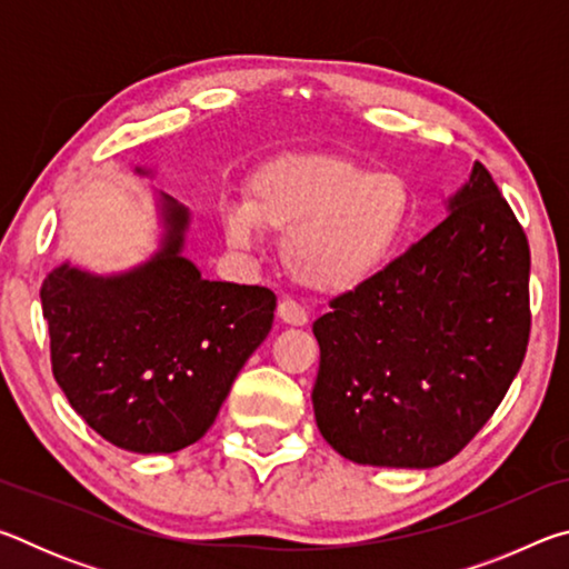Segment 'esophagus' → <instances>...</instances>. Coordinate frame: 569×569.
I'll use <instances>...</instances> for the list:
<instances>
[{
	"mask_svg": "<svg viewBox=\"0 0 569 569\" xmlns=\"http://www.w3.org/2000/svg\"><path fill=\"white\" fill-rule=\"evenodd\" d=\"M278 319L288 326H306L308 323V313L303 306H298L293 298H283L281 303H278Z\"/></svg>",
	"mask_w": 569,
	"mask_h": 569,
	"instance_id": "esophagus-1",
	"label": "esophagus"
}]
</instances>
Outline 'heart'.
Masks as SVG:
<instances>
[{"mask_svg":"<svg viewBox=\"0 0 569 569\" xmlns=\"http://www.w3.org/2000/svg\"><path fill=\"white\" fill-rule=\"evenodd\" d=\"M413 192L393 170L311 152L268 162L248 203L223 206L230 246L253 248L263 228L286 233L288 273L316 293H349L401 253L413 226Z\"/></svg>","mask_w":569,"mask_h":569,"instance_id":"b5f03b06","label":"heart"}]
</instances>
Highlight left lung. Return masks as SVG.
Here are the masks:
<instances>
[{
	"instance_id": "8db88e82",
	"label": "left lung",
	"mask_w": 569,
	"mask_h": 569,
	"mask_svg": "<svg viewBox=\"0 0 569 569\" xmlns=\"http://www.w3.org/2000/svg\"><path fill=\"white\" fill-rule=\"evenodd\" d=\"M313 323V413L356 465L429 469L502 403L529 341V243L475 162L449 216Z\"/></svg>"
}]
</instances>
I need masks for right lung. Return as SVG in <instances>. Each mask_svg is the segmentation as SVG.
Here are the masks:
<instances>
[{
  "mask_svg": "<svg viewBox=\"0 0 569 569\" xmlns=\"http://www.w3.org/2000/svg\"><path fill=\"white\" fill-rule=\"evenodd\" d=\"M160 216L166 233L150 261L118 276L62 263L40 291L67 401L102 439L138 455H170L213 427L276 311L268 288L206 281L182 256L186 206L160 192Z\"/></svg>",
  "mask_w": 569,
  "mask_h": 569,
  "instance_id": "1",
  "label": "right lung"
}]
</instances>
